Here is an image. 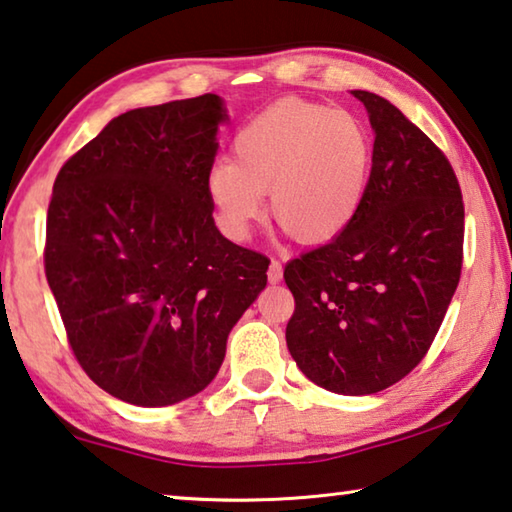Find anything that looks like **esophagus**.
Listing matches in <instances>:
<instances>
[{
	"mask_svg": "<svg viewBox=\"0 0 512 512\" xmlns=\"http://www.w3.org/2000/svg\"><path fill=\"white\" fill-rule=\"evenodd\" d=\"M266 275H269L271 285H275V282L282 280V264L278 262V259H273L271 266H269V273H266Z\"/></svg>",
	"mask_w": 512,
	"mask_h": 512,
	"instance_id": "obj_1",
	"label": "esophagus"
}]
</instances>
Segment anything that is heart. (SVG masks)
<instances>
[{"mask_svg":"<svg viewBox=\"0 0 512 512\" xmlns=\"http://www.w3.org/2000/svg\"><path fill=\"white\" fill-rule=\"evenodd\" d=\"M234 161L207 170V198L230 239H246L262 216V193L282 230L305 243L337 237L360 212L373 164L367 125L314 102H278L243 125Z\"/></svg>","mask_w":512,"mask_h":512,"instance_id":"obj_1","label":"heart"}]
</instances>
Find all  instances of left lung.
I'll use <instances>...</instances> for the list:
<instances>
[{
  "label": "left lung",
  "mask_w": 512,
  "mask_h": 512,
  "mask_svg": "<svg viewBox=\"0 0 512 512\" xmlns=\"http://www.w3.org/2000/svg\"><path fill=\"white\" fill-rule=\"evenodd\" d=\"M376 139L360 212L285 266L287 346L328 392L362 396L424 360L462 269L465 205L446 154L385 97L353 91Z\"/></svg>",
  "instance_id": "1"
}]
</instances>
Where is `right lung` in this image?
Listing matches in <instances>:
<instances>
[{"label": "right lung", "mask_w": 512, "mask_h": 512, "mask_svg": "<svg viewBox=\"0 0 512 512\" xmlns=\"http://www.w3.org/2000/svg\"><path fill=\"white\" fill-rule=\"evenodd\" d=\"M221 97L120 113L61 166L45 275L97 387L159 408L212 383L271 259L227 241L207 198Z\"/></svg>", "instance_id": "1"}]
</instances>
